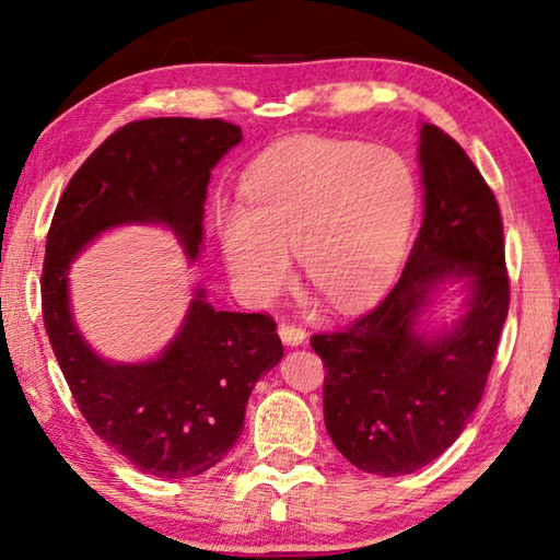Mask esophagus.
Segmentation results:
<instances>
[{
  "label": "esophagus",
  "instance_id": "obj_1",
  "mask_svg": "<svg viewBox=\"0 0 560 560\" xmlns=\"http://www.w3.org/2000/svg\"><path fill=\"white\" fill-rule=\"evenodd\" d=\"M278 332H280V340L284 342V345H290V347H294V345H302L304 340H306V332H304V328H300V326H294V323H280L278 326Z\"/></svg>",
  "mask_w": 560,
  "mask_h": 560
}]
</instances>
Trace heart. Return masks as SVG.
Here are the masks:
<instances>
[{"label":"heart","mask_w":560,"mask_h":560,"mask_svg":"<svg viewBox=\"0 0 560 560\" xmlns=\"http://www.w3.org/2000/svg\"><path fill=\"white\" fill-rule=\"evenodd\" d=\"M417 198L407 160L383 145L294 139L244 179V206L218 215L222 256L237 290L268 302L300 254L306 282L332 308L376 296L397 270Z\"/></svg>","instance_id":"heart-1"}]
</instances>
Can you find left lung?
Listing matches in <instances>:
<instances>
[{"label": "left lung", "mask_w": 560, "mask_h": 560, "mask_svg": "<svg viewBox=\"0 0 560 560\" xmlns=\"http://www.w3.org/2000/svg\"><path fill=\"white\" fill-rule=\"evenodd\" d=\"M424 222L400 278L350 326L312 335L326 366L323 417L350 463L371 475H409L451 448L475 412L511 304L501 208L455 139L419 131ZM445 277L470 280L468 314L424 339L413 318Z\"/></svg>", "instance_id": "left-lung-1"}]
</instances>
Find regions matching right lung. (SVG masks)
Segmentation results:
<instances>
[{
	"label": "right lung",
	"instance_id": "right-lung-1",
	"mask_svg": "<svg viewBox=\"0 0 560 560\" xmlns=\"http://www.w3.org/2000/svg\"><path fill=\"white\" fill-rule=\"evenodd\" d=\"M240 141L225 119L124 124L71 177L47 232L43 320L73 400L97 436L163 479L203 475L237 443L254 383L282 359L276 320L215 312L198 290L163 357L109 364L73 326L67 272L85 244L124 222H163L196 258L210 170Z\"/></svg>",
	"mask_w": 560,
	"mask_h": 560
}]
</instances>
